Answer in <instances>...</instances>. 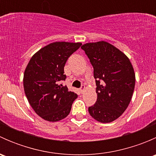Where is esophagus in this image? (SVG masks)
I'll list each match as a JSON object with an SVG mask.
<instances>
[{
  "instance_id": "obj_1",
  "label": "esophagus",
  "mask_w": 156,
  "mask_h": 156,
  "mask_svg": "<svg viewBox=\"0 0 156 156\" xmlns=\"http://www.w3.org/2000/svg\"><path fill=\"white\" fill-rule=\"evenodd\" d=\"M84 90H85V86L84 85H82L81 87V88H80V90H81V93H83L84 91Z\"/></svg>"
}]
</instances>
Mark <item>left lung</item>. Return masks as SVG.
I'll use <instances>...</instances> for the list:
<instances>
[{
  "mask_svg": "<svg viewBox=\"0 0 156 156\" xmlns=\"http://www.w3.org/2000/svg\"><path fill=\"white\" fill-rule=\"evenodd\" d=\"M94 67L97 100L88 108L97 122L109 123L120 117L128 106L135 86V73L128 57L108 42L81 46Z\"/></svg>",
  "mask_w": 156,
  "mask_h": 156,
  "instance_id": "1",
  "label": "left lung"
}]
</instances>
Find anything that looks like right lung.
<instances>
[{"instance_id":"add662e5","label":"right lung","mask_w":156,"mask_h":156,"mask_svg":"<svg viewBox=\"0 0 156 156\" xmlns=\"http://www.w3.org/2000/svg\"><path fill=\"white\" fill-rule=\"evenodd\" d=\"M81 45L80 42L50 43L36 52L26 66L25 94L36 114L44 120L55 122L65 119L78 97L60 83L66 78L64 66L67 59Z\"/></svg>"}]
</instances>
